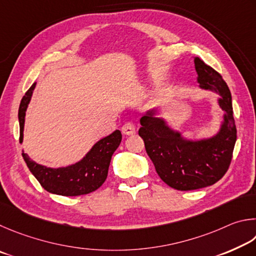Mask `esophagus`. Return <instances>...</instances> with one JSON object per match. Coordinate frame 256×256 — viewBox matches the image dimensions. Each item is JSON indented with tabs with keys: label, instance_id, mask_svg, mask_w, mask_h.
Here are the masks:
<instances>
[{
	"label": "esophagus",
	"instance_id": "34e87169",
	"mask_svg": "<svg viewBox=\"0 0 256 256\" xmlns=\"http://www.w3.org/2000/svg\"><path fill=\"white\" fill-rule=\"evenodd\" d=\"M121 132H122V134H124V135H132V134H135L136 132V128H135V124H134L132 122H126L122 128H121Z\"/></svg>",
	"mask_w": 256,
	"mask_h": 256
}]
</instances>
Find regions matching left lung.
Segmentation results:
<instances>
[{"mask_svg": "<svg viewBox=\"0 0 256 256\" xmlns=\"http://www.w3.org/2000/svg\"><path fill=\"white\" fill-rule=\"evenodd\" d=\"M194 66L199 86L220 96L218 103L225 114L216 135L199 140H186L164 119L155 116L156 109L142 116L138 132L160 178L180 191L201 189L220 180L230 165L237 138L232 94L226 82L199 57H194Z\"/></svg>", "mask_w": 256, "mask_h": 256, "instance_id": "obj_1", "label": "left lung"}]
</instances>
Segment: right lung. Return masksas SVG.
<instances>
[{
  "mask_svg": "<svg viewBox=\"0 0 256 256\" xmlns=\"http://www.w3.org/2000/svg\"><path fill=\"white\" fill-rule=\"evenodd\" d=\"M36 83L26 92L19 108L20 142L24 140L26 111L31 100ZM120 130H114L93 145L88 153L80 162L66 168H52L34 162L26 153H22L26 166L44 190L54 194L76 196L88 194L98 189L108 176V170L112 154L121 142Z\"/></svg>",
  "mask_w": 256,
  "mask_h": 256,
  "instance_id": "1",
  "label": "right lung"
}]
</instances>
